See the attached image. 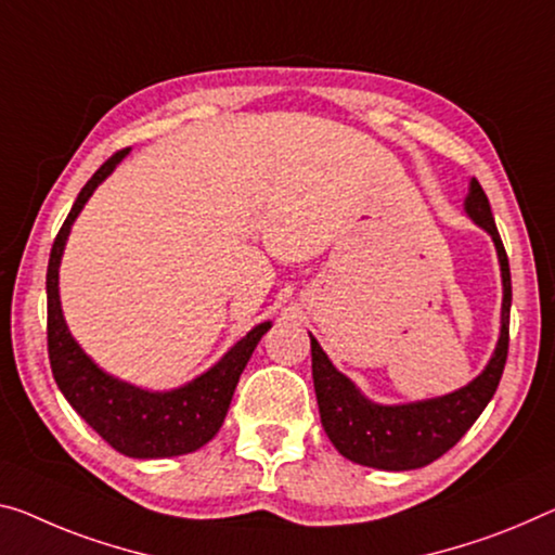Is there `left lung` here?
Returning a JSON list of instances; mask_svg holds the SVG:
<instances>
[{"label": "left lung", "mask_w": 555, "mask_h": 555, "mask_svg": "<svg viewBox=\"0 0 555 555\" xmlns=\"http://www.w3.org/2000/svg\"><path fill=\"white\" fill-rule=\"evenodd\" d=\"M464 210L496 245L501 285H504L499 343L479 377L444 397L409 404H377L366 399L354 382L330 362L325 349L310 335L312 379L320 420L332 444L349 462L382 468V472H409V468H422L437 462L472 429V424L479 420L499 387L508 354L511 270L504 243L493 223L489 198L476 178L468 183Z\"/></svg>", "instance_id": "1"}]
</instances>
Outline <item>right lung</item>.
<instances>
[{"label": "right lung", "instance_id": "obj_1", "mask_svg": "<svg viewBox=\"0 0 555 555\" xmlns=\"http://www.w3.org/2000/svg\"><path fill=\"white\" fill-rule=\"evenodd\" d=\"M126 156H129V149L114 153L91 176V181L83 185L72 212L59 230L54 245H51L47 268L49 362L66 402L116 451L133 459L181 456L206 447L223 426L237 379H241L260 337L272 327V322L268 320L255 325L208 372L198 374L189 385L168 391H151L129 385V382L101 370L83 352L64 320L62 300H59V266H62V255L74 220L79 218L93 191L114 173Z\"/></svg>", "mask_w": 555, "mask_h": 555}]
</instances>
